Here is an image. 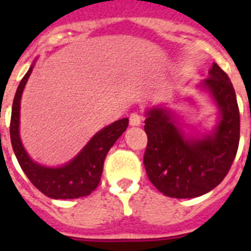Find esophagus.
I'll return each instance as SVG.
<instances>
[{
  "instance_id": "34e87169",
  "label": "esophagus",
  "mask_w": 251,
  "mask_h": 251,
  "mask_svg": "<svg viewBox=\"0 0 251 251\" xmlns=\"http://www.w3.org/2000/svg\"><path fill=\"white\" fill-rule=\"evenodd\" d=\"M142 123V115L141 113L134 112L129 115V124L133 127H137V126H141Z\"/></svg>"
}]
</instances>
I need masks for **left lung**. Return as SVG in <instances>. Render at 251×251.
<instances>
[{"instance_id":"obj_1","label":"left lung","mask_w":251,"mask_h":251,"mask_svg":"<svg viewBox=\"0 0 251 251\" xmlns=\"http://www.w3.org/2000/svg\"><path fill=\"white\" fill-rule=\"evenodd\" d=\"M203 86L220 108V123L211 137L187 141L168 113L147 112L143 162L150 181L165 196L191 199L207 194L225 178L238 152L240 113L229 76L214 63Z\"/></svg>"}]
</instances>
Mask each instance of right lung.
Here are the masks:
<instances>
[{
	"label": "right lung",
	"instance_id": "1",
	"mask_svg": "<svg viewBox=\"0 0 251 251\" xmlns=\"http://www.w3.org/2000/svg\"><path fill=\"white\" fill-rule=\"evenodd\" d=\"M31 72L32 66L19 84L11 113L10 136L17 161L31 183L50 199L65 200L88 196L98 187L106 153L122 136V133L127 129L128 118L119 119L97 133L85 148L64 167L48 168L36 165L25 152L19 136L20 99Z\"/></svg>",
	"mask_w": 251,
	"mask_h": 251
}]
</instances>
